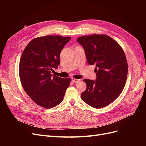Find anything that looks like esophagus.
<instances>
[{"label":"esophagus","instance_id":"esophagus-1","mask_svg":"<svg viewBox=\"0 0 146 146\" xmlns=\"http://www.w3.org/2000/svg\"><path fill=\"white\" fill-rule=\"evenodd\" d=\"M72 82L73 83H78V82H80V80H78V79H77V78H72Z\"/></svg>","mask_w":146,"mask_h":146}]
</instances>
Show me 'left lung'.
Returning <instances> with one entry per match:
<instances>
[{
	"label": "left lung",
	"instance_id": "obj_1",
	"mask_svg": "<svg viewBox=\"0 0 146 146\" xmlns=\"http://www.w3.org/2000/svg\"><path fill=\"white\" fill-rule=\"evenodd\" d=\"M77 41L84 48L88 64L96 67V81L83 80L86 90L82 99L94 108L105 107L118 98L125 86L128 64L124 51L107 35L83 36Z\"/></svg>",
	"mask_w": 146,
	"mask_h": 146
}]
</instances>
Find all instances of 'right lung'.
<instances>
[{
    "label": "right lung",
    "mask_w": 146,
    "mask_h": 146,
    "mask_svg": "<svg viewBox=\"0 0 146 146\" xmlns=\"http://www.w3.org/2000/svg\"><path fill=\"white\" fill-rule=\"evenodd\" d=\"M70 37L47 35L32 39L22 54L19 67L24 91L35 104L52 108L63 101L71 78L52 76L58 68L60 56Z\"/></svg>",
    "instance_id": "obj_1"
}]
</instances>
